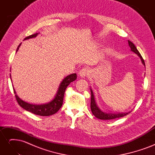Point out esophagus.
Listing matches in <instances>:
<instances>
[{"instance_id": "1", "label": "esophagus", "mask_w": 155, "mask_h": 155, "mask_svg": "<svg viewBox=\"0 0 155 155\" xmlns=\"http://www.w3.org/2000/svg\"><path fill=\"white\" fill-rule=\"evenodd\" d=\"M89 74H90V70H89V69L87 68H82L79 72V75L81 78H85L88 76Z\"/></svg>"}]
</instances>
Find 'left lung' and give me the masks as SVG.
<instances>
[{
  "mask_svg": "<svg viewBox=\"0 0 155 155\" xmlns=\"http://www.w3.org/2000/svg\"><path fill=\"white\" fill-rule=\"evenodd\" d=\"M129 45L130 46V48L133 51L135 54H137L139 57L141 59V61L143 65H145V62L143 58L142 57L141 54H140L138 50H137V47H136L135 45L132 43V42L128 41ZM91 109L92 110V114L94 115L97 118H99L101 120H112L114 118H121V117H123L124 116H126L127 114H128L130 113V112H127V113H118V114H112V113H105V112H102L98 107L97 106L95 100H94V97L93 94V92L92 91V89H91Z\"/></svg>",
  "mask_w": 155,
  "mask_h": 155,
  "instance_id": "obj_1",
  "label": "left lung"
}]
</instances>
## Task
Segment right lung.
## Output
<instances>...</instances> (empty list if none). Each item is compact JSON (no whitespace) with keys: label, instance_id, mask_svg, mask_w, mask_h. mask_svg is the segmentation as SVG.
<instances>
[{"label":"right lung","instance_id":"right-lung-1","mask_svg":"<svg viewBox=\"0 0 155 155\" xmlns=\"http://www.w3.org/2000/svg\"><path fill=\"white\" fill-rule=\"evenodd\" d=\"M38 33H36L35 34H32L31 35H29L26 37L25 39H28L30 38H33V37H35ZM21 43L18 46L17 51H18V48H19V46H21ZM11 78V75H10ZM77 79L76 74H72L69 75V76H67L65 78L62 82L61 83L59 87L58 88V91L57 94H56V96H55L54 99L50 101L48 104H43V105H33L30 104H28L27 102H25L21 100L19 97L17 96L16 94V92L15 91V89L13 88V92L15 94V98L16 100L18 102V105H19L23 109L29 111L31 113H34L36 115L39 116H47L52 115L55 113H56L59 109L63 105V97L65 90H66L67 87L68 86L69 84L76 80Z\"/></svg>","mask_w":155,"mask_h":155}]
</instances>
